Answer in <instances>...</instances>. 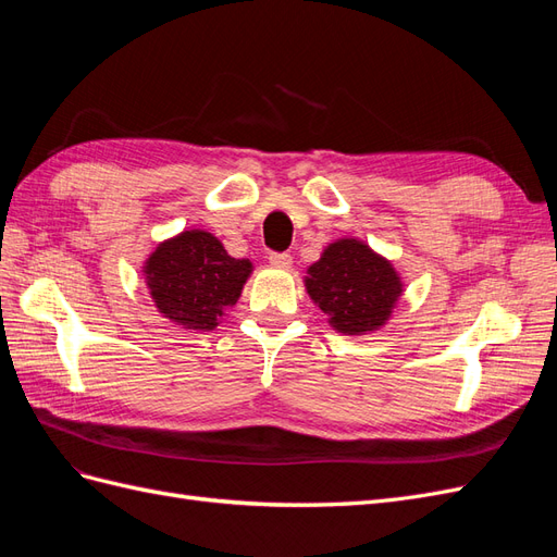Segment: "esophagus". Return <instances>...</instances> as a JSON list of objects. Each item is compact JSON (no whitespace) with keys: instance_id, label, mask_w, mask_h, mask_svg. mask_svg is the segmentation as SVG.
I'll list each match as a JSON object with an SVG mask.
<instances>
[{"instance_id":"obj_1","label":"esophagus","mask_w":557,"mask_h":557,"mask_svg":"<svg viewBox=\"0 0 557 557\" xmlns=\"http://www.w3.org/2000/svg\"><path fill=\"white\" fill-rule=\"evenodd\" d=\"M269 264L276 267V269H290L293 267V256H290V252H272V256H269Z\"/></svg>"}]
</instances>
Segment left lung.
I'll list each match as a JSON object with an SVG mask.
<instances>
[{"label": "left lung", "mask_w": 557, "mask_h": 557, "mask_svg": "<svg viewBox=\"0 0 557 557\" xmlns=\"http://www.w3.org/2000/svg\"><path fill=\"white\" fill-rule=\"evenodd\" d=\"M305 285L332 330L358 336L381 330L404 293L393 262L360 239L332 242L307 269Z\"/></svg>", "instance_id": "left-lung-1"}]
</instances>
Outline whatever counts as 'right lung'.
Masks as SVG:
<instances>
[{
	"mask_svg": "<svg viewBox=\"0 0 557 557\" xmlns=\"http://www.w3.org/2000/svg\"><path fill=\"white\" fill-rule=\"evenodd\" d=\"M250 272V260L227 256L221 239L205 230H185L158 244L144 262L156 309L174 325L199 332L215 330L237 305Z\"/></svg>",
	"mask_w": 557,
	"mask_h": 557,
	"instance_id": "right-lung-1",
	"label": "right lung"
}]
</instances>
